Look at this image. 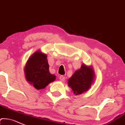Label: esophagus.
Here are the masks:
<instances>
[{
	"instance_id": "esophagus-1",
	"label": "esophagus",
	"mask_w": 125,
	"mask_h": 125,
	"mask_svg": "<svg viewBox=\"0 0 125 125\" xmlns=\"http://www.w3.org/2000/svg\"><path fill=\"white\" fill-rule=\"evenodd\" d=\"M59 79H60V80H61V81H64L65 80V77L63 76H60V77H59Z\"/></svg>"
}]
</instances>
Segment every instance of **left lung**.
Returning <instances> with one entry per match:
<instances>
[{"instance_id": "left-lung-1", "label": "left lung", "mask_w": 125, "mask_h": 125, "mask_svg": "<svg viewBox=\"0 0 125 125\" xmlns=\"http://www.w3.org/2000/svg\"><path fill=\"white\" fill-rule=\"evenodd\" d=\"M94 77V74L92 67L82 64L80 69L76 71L68 79V86L71 87L74 94H81L89 89Z\"/></svg>"}]
</instances>
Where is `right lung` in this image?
I'll return each instance as SVG.
<instances>
[{"mask_svg": "<svg viewBox=\"0 0 125 125\" xmlns=\"http://www.w3.org/2000/svg\"><path fill=\"white\" fill-rule=\"evenodd\" d=\"M46 58V54L37 51L31 56L25 65L27 80L37 89H43L55 80V76L49 73Z\"/></svg>", "mask_w": 125, "mask_h": 125, "instance_id": "add662e5", "label": "right lung"}]
</instances>
